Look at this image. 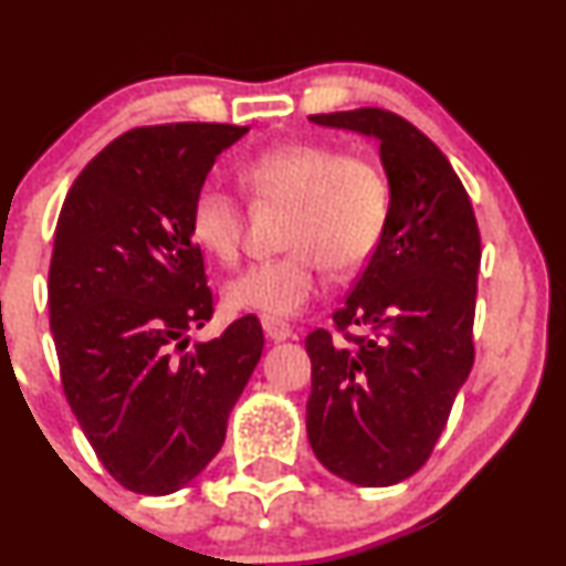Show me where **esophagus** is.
<instances>
[{
	"mask_svg": "<svg viewBox=\"0 0 566 566\" xmlns=\"http://www.w3.org/2000/svg\"><path fill=\"white\" fill-rule=\"evenodd\" d=\"M263 329H265V335H269L271 340H276V343L290 340V337H292L290 324H284L279 319H263Z\"/></svg>",
	"mask_w": 566,
	"mask_h": 566,
	"instance_id": "obj_1",
	"label": "esophagus"
}]
</instances>
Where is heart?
Wrapping results in <instances>:
<instances>
[{"mask_svg":"<svg viewBox=\"0 0 566 566\" xmlns=\"http://www.w3.org/2000/svg\"><path fill=\"white\" fill-rule=\"evenodd\" d=\"M258 205H290L282 244L290 252L244 269L226 284L233 311L290 319L319 295L324 263L350 274L369 263L391 218V186L373 161L346 157L319 140L269 148L244 167ZM191 237L220 263H233L242 244L244 212L233 193L205 186L191 205Z\"/></svg>","mask_w":566,"mask_h":566,"instance_id":"1","label":"heart"}]
</instances>
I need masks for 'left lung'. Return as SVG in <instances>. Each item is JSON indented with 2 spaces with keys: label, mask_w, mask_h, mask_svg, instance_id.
<instances>
[{
  "label": "left lung",
  "mask_w": 566,
  "mask_h": 566,
  "mask_svg": "<svg viewBox=\"0 0 566 566\" xmlns=\"http://www.w3.org/2000/svg\"><path fill=\"white\" fill-rule=\"evenodd\" d=\"M378 138L391 186L386 237L327 329L305 337L311 450L335 476L391 486L426 463L473 367L482 239L469 193L418 127L386 108L314 114ZM350 323L367 336H350Z\"/></svg>",
  "instance_id": "left-lung-1"
}]
</instances>
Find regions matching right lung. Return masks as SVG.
<instances>
[{"mask_svg": "<svg viewBox=\"0 0 566 566\" xmlns=\"http://www.w3.org/2000/svg\"><path fill=\"white\" fill-rule=\"evenodd\" d=\"M244 133L129 129L84 167L57 218L48 292L63 394L103 469L140 495H170L207 469L261 361L252 314L188 346L212 319L191 205Z\"/></svg>", "mask_w": 566, "mask_h": 566, "instance_id": "add662e5", "label": "right lung"}]
</instances>
